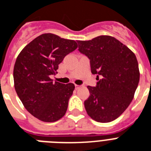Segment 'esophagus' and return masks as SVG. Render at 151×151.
Instances as JSON below:
<instances>
[{"instance_id":"obj_1","label":"esophagus","mask_w":151,"mask_h":151,"mask_svg":"<svg viewBox=\"0 0 151 151\" xmlns=\"http://www.w3.org/2000/svg\"><path fill=\"white\" fill-rule=\"evenodd\" d=\"M80 88V85H75V88L76 89H78Z\"/></svg>"}]
</instances>
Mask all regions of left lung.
<instances>
[{
    "instance_id": "obj_1",
    "label": "left lung",
    "mask_w": 151,
    "mask_h": 151,
    "mask_svg": "<svg viewBox=\"0 0 151 151\" xmlns=\"http://www.w3.org/2000/svg\"><path fill=\"white\" fill-rule=\"evenodd\" d=\"M78 51L89 59L91 71L96 74V86H88L85 101L89 117L98 122H110L126 110L139 81L136 57L114 37L102 35L90 41H78Z\"/></svg>"
}]
</instances>
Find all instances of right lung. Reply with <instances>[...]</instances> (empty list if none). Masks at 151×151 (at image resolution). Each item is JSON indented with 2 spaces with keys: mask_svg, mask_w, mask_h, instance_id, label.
<instances>
[{
  "mask_svg": "<svg viewBox=\"0 0 151 151\" xmlns=\"http://www.w3.org/2000/svg\"><path fill=\"white\" fill-rule=\"evenodd\" d=\"M77 48L75 41L44 34L18 55L13 70L15 91L27 111L37 119L54 122L66 114L74 85L53 82L50 76Z\"/></svg>",
  "mask_w": 151,
  "mask_h": 151,
  "instance_id": "add662e5",
  "label": "right lung"
}]
</instances>
